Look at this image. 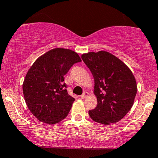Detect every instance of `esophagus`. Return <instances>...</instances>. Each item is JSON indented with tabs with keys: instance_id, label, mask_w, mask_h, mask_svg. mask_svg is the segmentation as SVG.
I'll list each match as a JSON object with an SVG mask.
<instances>
[{
	"instance_id": "obj_1",
	"label": "esophagus",
	"mask_w": 158,
	"mask_h": 158,
	"mask_svg": "<svg viewBox=\"0 0 158 158\" xmlns=\"http://www.w3.org/2000/svg\"><path fill=\"white\" fill-rule=\"evenodd\" d=\"M87 96H88V93L86 92V91H85V92L82 94V95L81 96V98H87Z\"/></svg>"
}]
</instances>
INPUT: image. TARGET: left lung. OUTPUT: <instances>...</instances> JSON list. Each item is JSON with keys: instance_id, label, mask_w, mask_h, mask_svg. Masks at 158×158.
<instances>
[{"instance_id": "1", "label": "left lung", "mask_w": 158, "mask_h": 158, "mask_svg": "<svg viewBox=\"0 0 158 158\" xmlns=\"http://www.w3.org/2000/svg\"><path fill=\"white\" fill-rule=\"evenodd\" d=\"M81 59L94 76V94L97 97V106L89 110V115L104 125L118 122L132 108L137 94L132 71L107 51L82 54Z\"/></svg>"}]
</instances>
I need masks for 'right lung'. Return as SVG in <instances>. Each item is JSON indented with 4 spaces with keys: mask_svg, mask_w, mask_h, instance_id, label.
Listing matches in <instances>:
<instances>
[{
    "mask_svg": "<svg viewBox=\"0 0 158 158\" xmlns=\"http://www.w3.org/2000/svg\"><path fill=\"white\" fill-rule=\"evenodd\" d=\"M81 61L74 51L58 48L34 62L25 77L23 91L28 109L38 120L55 124L67 116L75 98L68 94L64 77Z\"/></svg>",
    "mask_w": 158,
    "mask_h": 158,
    "instance_id": "right-lung-1",
    "label": "right lung"
}]
</instances>
